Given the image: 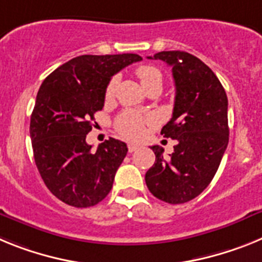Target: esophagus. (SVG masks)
Returning a JSON list of instances; mask_svg holds the SVG:
<instances>
[{
  "instance_id": "esophagus-1",
  "label": "esophagus",
  "mask_w": 262,
  "mask_h": 262,
  "mask_svg": "<svg viewBox=\"0 0 262 262\" xmlns=\"http://www.w3.org/2000/svg\"><path fill=\"white\" fill-rule=\"evenodd\" d=\"M138 149H140V145H137V144H129V145H128L129 153H133V151H137Z\"/></svg>"
}]
</instances>
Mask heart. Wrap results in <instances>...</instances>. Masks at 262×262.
<instances>
[{"label": "heart", "instance_id": "heart-1", "mask_svg": "<svg viewBox=\"0 0 262 262\" xmlns=\"http://www.w3.org/2000/svg\"><path fill=\"white\" fill-rule=\"evenodd\" d=\"M136 74H137L138 79H140L141 84H142V87L146 91L153 87H162L163 75L161 72V70L157 68L156 66H140L136 70ZM116 84H117V79L113 77L112 80L109 81L108 88H106V96L108 97L113 96V93H115L116 90ZM150 121H151L150 117H145V116L140 115L137 112H133V111H125V112H122L121 115L116 118L115 126L118 133L124 136V137L138 138L141 134L144 133L145 125Z\"/></svg>", "mask_w": 262, "mask_h": 262}]
</instances>
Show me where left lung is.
<instances>
[{
	"label": "left lung",
	"mask_w": 262,
	"mask_h": 262,
	"mask_svg": "<svg viewBox=\"0 0 262 262\" xmlns=\"http://www.w3.org/2000/svg\"><path fill=\"white\" fill-rule=\"evenodd\" d=\"M159 59L172 67L175 101L172 117L161 130L177 141L174 153L151 146L156 162L145 182L159 200L186 203L210 185L228 145V99L212 70L185 51H161Z\"/></svg>",
	"instance_id": "8db88e82"
}]
</instances>
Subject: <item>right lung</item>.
Listing matches in <instances>:
<instances>
[{
  "label": "right lung",
  "mask_w": 262,
  "mask_h": 262,
  "mask_svg": "<svg viewBox=\"0 0 262 262\" xmlns=\"http://www.w3.org/2000/svg\"><path fill=\"white\" fill-rule=\"evenodd\" d=\"M140 60L137 54L76 56L38 91L30 118L34 159L47 188L68 206H95L112 190L126 144L109 138L92 151L85 137L113 75Z\"/></svg>",
  "instance_id": "right-lung-1"
}]
</instances>
